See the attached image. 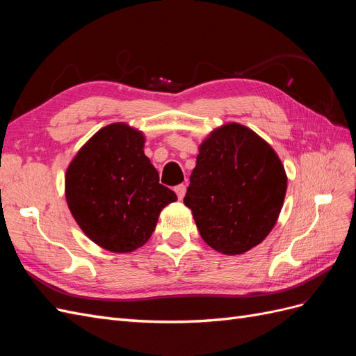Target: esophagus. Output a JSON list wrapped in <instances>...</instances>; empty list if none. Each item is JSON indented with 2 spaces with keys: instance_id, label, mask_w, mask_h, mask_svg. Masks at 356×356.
Here are the masks:
<instances>
[{
  "instance_id": "esophagus-1",
  "label": "esophagus",
  "mask_w": 356,
  "mask_h": 356,
  "mask_svg": "<svg viewBox=\"0 0 356 356\" xmlns=\"http://www.w3.org/2000/svg\"><path fill=\"white\" fill-rule=\"evenodd\" d=\"M186 191H187V187H186L184 184H179V186H177V187H175V193H177V196H178V199H179V200L184 199V196H186Z\"/></svg>"
}]
</instances>
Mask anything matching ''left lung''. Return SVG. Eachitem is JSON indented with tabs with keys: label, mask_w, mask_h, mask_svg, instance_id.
<instances>
[{
	"label": "left lung",
	"mask_w": 356,
	"mask_h": 356,
	"mask_svg": "<svg viewBox=\"0 0 356 356\" xmlns=\"http://www.w3.org/2000/svg\"><path fill=\"white\" fill-rule=\"evenodd\" d=\"M285 193L286 174L275 149L251 129L229 123L199 147L184 203L204 242L238 255L272 232Z\"/></svg>",
	"instance_id": "left-lung-1"
}]
</instances>
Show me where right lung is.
I'll use <instances>...</instances> for the list:
<instances>
[{
  "label": "right lung",
  "mask_w": 356,
  "mask_h": 356,
  "mask_svg": "<svg viewBox=\"0 0 356 356\" xmlns=\"http://www.w3.org/2000/svg\"><path fill=\"white\" fill-rule=\"evenodd\" d=\"M144 135L124 123L102 127L70 163L65 196L90 241L111 252H132L153 234L177 195L161 186L144 154Z\"/></svg>",
  "instance_id": "1"
}]
</instances>
